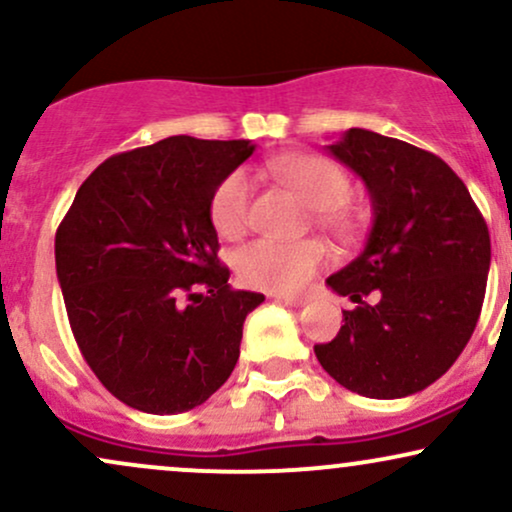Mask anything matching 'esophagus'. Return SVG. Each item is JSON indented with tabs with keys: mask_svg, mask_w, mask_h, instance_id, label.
Returning a JSON list of instances; mask_svg holds the SVG:
<instances>
[{
	"mask_svg": "<svg viewBox=\"0 0 512 512\" xmlns=\"http://www.w3.org/2000/svg\"><path fill=\"white\" fill-rule=\"evenodd\" d=\"M274 301H279V303H284V305H291V308H303V305L308 303V298L284 296V293H279V296H274Z\"/></svg>",
	"mask_w": 512,
	"mask_h": 512,
	"instance_id": "obj_1",
	"label": "esophagus"
}]
</instances>
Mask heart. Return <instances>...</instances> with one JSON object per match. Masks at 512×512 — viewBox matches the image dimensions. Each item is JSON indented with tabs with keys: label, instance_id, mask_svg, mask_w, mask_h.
Wrapping results in <instances>:
<instances>
[{
	"label": "heart",
	"instance_id": "b5f03b06",
	"mask_svg": "<svg viewBox=\"0 0 512 512\" xmlns=\"http://www.w3.org/2000/svg\"><path fill=\"white\" fill-rule=\"evenodd\" d=\"M286 185L317 211L320 223L330 228L346 226L344 204L351 197V180L337 163L320 156H289L274 166ZM252 182L243 168L231 170L211 192L209 216L221 238L243 236L250 221ZM327 262L325 245L317 240H286L257 238L243 245L233 257L238 279L250 289L272 293H296L310 284Z\"/></svg>",
	"mask_w": 512,
	"mask_h": 512
}]
</instances>
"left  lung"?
I'll return each mask as SVG.
<instances>
[{
    "mask_svg": "<svg viewBox=\"0 0 512 512\" xmlns=\"http://www.w3.org/2000/svg\"><path fill=\"white\" fill-rule=\"evenodd\" d=\"M327 151L363 180L373 226L361 255L327 279L358 305L315 356L356 395H414L457 361L477 327L489 228L455 170L431 151L358 127ZM373 290L379 303L370 306L362 296Z\"/></svg>",
    "mask_w": 512,
    "mask_h": 512,
    "instance_id": "8db88e82",
    "label": "left lung"
}]
</instances>
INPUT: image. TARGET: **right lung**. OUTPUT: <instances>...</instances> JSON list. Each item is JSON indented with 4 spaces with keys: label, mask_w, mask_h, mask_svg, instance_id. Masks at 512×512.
I'll return each mask as SVG.
<instances>
[{
    "label": "right lung",
    "mask_w": 512,
    "mask_h": 512,
    "mask_svg": "<svg viewBox=\"0 0 512 512\" xmlns=\"http://www.w3.org/2000/svg\"><path fill=\"white\" fill-rule=\"evenodd\" d=\"M252 151L248 139L180 134L110 156L57 228V279L74 339L127 407L182 414L236 368L243 322L264 296L228 286L209 202Z\"/></svg>",
    "instance_id": "obj_1"
}]
</instances>
